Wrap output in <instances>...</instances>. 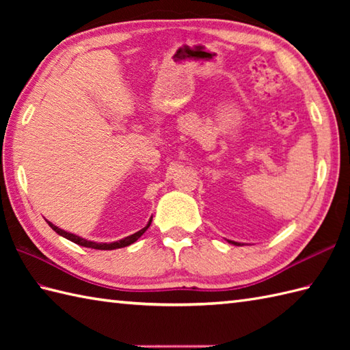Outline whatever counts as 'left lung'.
<instances>
[{"label":"left lung","instance_id":"obj_1","mask_svg":"<svg viewBox=\"0 0 350 350\" xmlns=\"http://www.w3.org/2000/svg\"><path fill=\"white\" fill-rule=\"evenodd\" d=\"M230 243H233V245H241V243H237V242H233V241H228Z\"/></svg>","mask_w":350,"mask_h":350}]
</instances>
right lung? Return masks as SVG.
Instances as JSON below:
<instances>
[{
    "label": "right lung",
    "instance_id": "1",
    "mask_svg": "<svg viewBox=\"0 0 350 350\" xmlns=\"http://www.w3.org/2000/svg\"><path fill=\"white\" fill-rule=\"evenodd\" d=\"M48 224H49V227L54 230L55 233H58L60 236H63V237H66V239H69V241H72L73 243H78V245H81V247H87V248H93V250H117V248H123V247H128V245H131V243H133V242H137L141 236H143V233L146 232V230L150 227V224H152V219L148 221V224L144 227V228H141L139 232H137V233H133V234H131V236H128V237H124V239H120V241H117V242H111V243H98V242H92V241H87V239H83V237H79V236H77V234H72V233H68V232H64V230H62V228H58L57 226H54L52 224V222H49L48 221Z\"/></svg>",
    "mask_w": 350,
    "mask_h": 350
}]
</instances>
